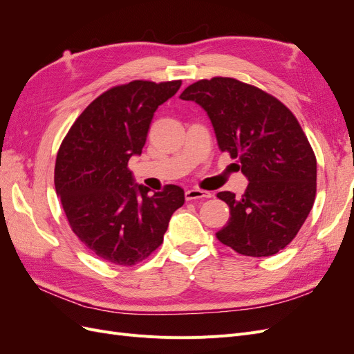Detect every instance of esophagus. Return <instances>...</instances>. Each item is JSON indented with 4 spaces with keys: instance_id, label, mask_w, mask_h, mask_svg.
<instances>
[{
    "instance_id": "obj_1",
    "label": "esophagus",
    "mask_w": 354,
    "mask_h": 354,
    "mask_svg": "<svg viewBox=\"0 0 354 354\" xmlns=\"http://www.w3.org/2000/svg\"><path fill=\"white\" fill-rule=\"evenodd\" d=\"M185 198H186V201H194V199H205V198H211V194H209V192L201 190V189H190V190H186Z\"/></svg>"
}]
</instances>
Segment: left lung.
Returning <instances> with one entry per match:
<instances>
[{
  "label": "left lung",
  "mask_w": 354,
  "mask_h": 354,
  "mask_svg": "<svg viewBox=\"0 0 354 354\" xmlns=\"http://www.w3.org/2000/svg\"><path fill=\"white\" fill-rule=\"evenodd\" d=\"M180 99L205 109L220 151L238 159L250 180L241 198L217 194L230 209L217 239L248 257L283 250L316 198V156L294 113L272 94L226 77L192 84Z\"/></svg>",
  "instance_id": "8db88e82"
}]
</instances>
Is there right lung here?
Listing matches in <instances>:
<instances>
[{
	"label": "right lung",
	"mask_w": 354,
	"mask_h": 354,
	"mask_svg": "<svg viewBox=\"0 0 354 354\" xmlns=\"http://www.w3.org/2000/svg\"><path fill=\"white\" fill-rule=\"evenodd\" d=\"M180 85L136 80L109 88L84 109L59 147L56 194L72 232L104 261L127 267L146 260L185 203L176 185L147 195L128 168L142 153L158 106Z\"/></svg>",
	"instance_id": "right-lung-1"
}]
</instances>
